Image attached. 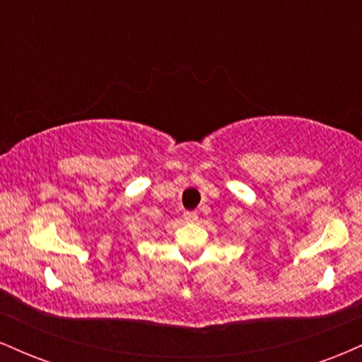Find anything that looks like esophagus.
I'll return each instance as SVG.
<instances>
[{
  "mask_svg": "<svg viewBox=\"0 0 362 362\" xmlns=\"http://www.w3.org/2000/svg\"><path fill=\"white\" fill-rule=\"evenodd\" d=\"M184 219L187 223L197 221V213H194V211H187V213H184Z\"/></svg>",
  "mask_w": 362,
  "mask_h": 362,
  "instance_id": "esophagus-1",
  "label": "esophagus"
}]
</instances>
